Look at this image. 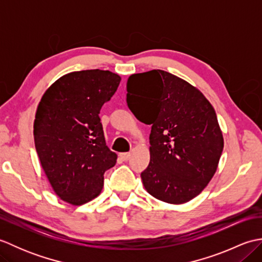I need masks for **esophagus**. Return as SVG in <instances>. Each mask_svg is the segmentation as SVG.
Listing matches in <instances>:
<instances>
[{
    "label": "esophagus",
    "mask_w": 262,
    "mask_h": 262,
    "mask_svg": "<svg viewBox=\"0 0 262 262\" xmlns=\"http://www.w3.org/2000/svg\"><path fill=\"white\" fill-rule=\"evenodd\" d=\"M120 159L122 161H128L130 159V153H120Z\"/></svg>",
    "instance_id": "obj_1"
}]
</instances>
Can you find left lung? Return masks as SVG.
I'll return each instance as SVG.
<instances>
[{"label": "left lung", "mask_w": 262, "mask_h": 262, "mask_svg": "<svg viewBox=\"0 0 262 262\" xmlns=\"http://www.w3.org/2000/svg\"><path fill=\"white\" fill-rule=\"evenodd\" d=\"M127 104L137 119L152 125L151 160L141 173L147 192L169 204L198 196L224 147L213 105L198 89L162 70L130 75Z\"/></svg>", "instance_id": "left-lung-1"}]
</instances>
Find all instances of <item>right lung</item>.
<instances>
[{
    "mask_svg": "<svg viewBox=\"0 0 262 262\" xmlns=\"http://www.w3.org/2000/svg\"><path fill=\"white\" fill-rule=\"evenodd\" d=\"M120 80L109 71L72 72L55 82L38 104L33 124L38 158L54 191L72 205L99 196L104 172L116 164L99 114Z\"/></svg>",
    "mask_w": 262,
    "mask_h": 262,
    "instance_id": "right-lung-1",
    "label": "right lung"
}]
</instances>
